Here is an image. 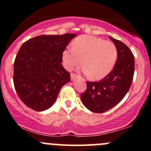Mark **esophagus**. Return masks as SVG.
<instances>
[{
  "label": "esophagus",
  "mask_w": 151,
  "mask_h": 151,
  "mask_svg": "<svg viewBox=\"0 0 151 151\" xmlns=\"http://www.w3.org/2000/svg\"><path fill=\"white\" fill-rule=\"evenodd\" d=\"M76 77H77V75H76V74H72V73H71V80H74V79L76 78Z\"/></svg>",
  "instance_id": "esophagus-1"
}]
</instances>
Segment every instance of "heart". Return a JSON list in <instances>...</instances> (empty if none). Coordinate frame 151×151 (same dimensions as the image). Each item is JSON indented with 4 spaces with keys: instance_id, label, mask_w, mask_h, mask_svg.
Returning <instances> with one entry per match:
<instances>
[{
    "instance_id": "b5f03b06",
    "label": "heart",
    "mask_w": 151,
    "mask_h": 151,
    "mask_svg": "<svg viewBox=\"0 0 151 151\" xmlns=\"http://www.w3.org/2000/svg\"><path fill=\"white\" fill-rule=\"evenodd\" d=\"M63 64L68 70L81 65L83 72L93 80H101L112 71L117 59V49L113 42L99 37L84 35L63 52Z\"/></svg>"
}]
</instances>
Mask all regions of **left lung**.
I'll list each match as a JSON object with an SVG mask.
<instances>
[{
    "label": "left lung",
    "instance_id": "8db88e82",
    "mask_svg": "<svg viewBox=\"0 0 151 151\" xmlns=\"http://www.w3.org/2000/svg\"><path fill=\"white\" fill-rule=\"evenodd\" d=\"M117 49V60L112 71L99 82H86L81 93L83 105L91 111L103 113L117 105L128 93L134 74V57L131 49L111 37Z\"/></svg>",
    "mask_w": 151,
    "mask_h": 151
}]
</instances>
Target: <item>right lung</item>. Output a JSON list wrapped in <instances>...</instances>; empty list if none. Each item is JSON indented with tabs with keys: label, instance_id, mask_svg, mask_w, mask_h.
<instances>
[{
	"label": "right lung",
	"instance_id": "add662e5",
	"mask_svg": "<svg viewBox=\"0 0 151 151\" xmlns=\"http://www.w3.org/2000/svg\"><path fill=\"white\" fill-rule=\"evenodd\" d=\"M75 34L40 35L25 42L14 63L13 82L22 102L36 111L52 106L70 74L61 64L63 52Z\"/></svg>",
	"mask_w": 151,
	"mask_h": 151
}]
</instances>
